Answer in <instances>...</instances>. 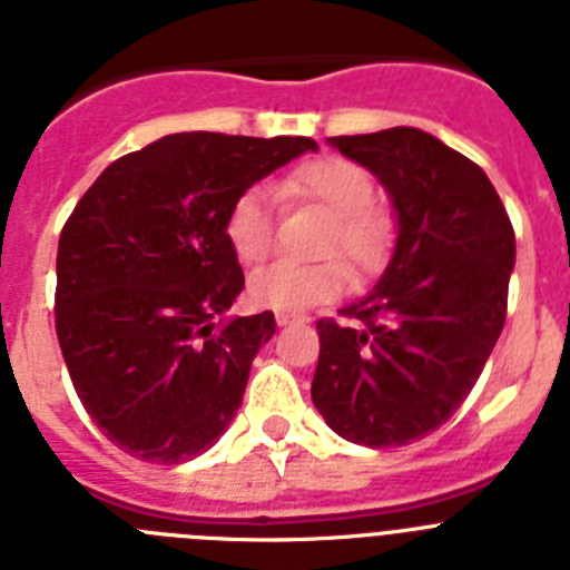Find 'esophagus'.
<instances>
[{
    "mask_svg": "<svg viewBox=\"0 0 570 570\" xmlns=\"http://www.w3.org/2000/svg\"><path fill=\"white\" fill-rule=\"evenodd\" d=\"M291 322H294V316L291 314H276V325H279V328H285V325H291Z\"/></svg>",
    "mask_w": 570,
    "mask_h": 570,
    "instance_id": "1",
    "label": "esophagus"
}]
</instances>
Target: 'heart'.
<instances>
[{
  "instance_id": "heart-1",
  "label": "heart",
  "mask_w": 570,
  "mask_h": 570,
  "mask_svg": "<svg viewBox=\"0 0 570 570\" xmlns=\"http://www.w3.org/2000/svg\"><path fill=\"white\" fill-rule=\"evenodd\" d=\"M288 203L311 205L328 216L320 254H340L356 276L382 268L394 242V223L385 210L374 208V179L365 168L342 156H322L291 170L279 185ZM225 236L236 259L259 265L274 250V208L265 188L242 190L225 216ZM347 274L336 259L274 262L256 271L248 282V296L256 308L276 314H302L322 302L342 296Z\"/></svg>"
}]
</instances>
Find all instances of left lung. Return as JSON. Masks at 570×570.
I'll use <instances>...</instances> for the list:
<instances>
[{"label":"left lung","mask_w":570,"mask_h":570,"mask_svg":"<svg viewBox=\"0 0 570 570\" xmlns=\"http://www.w3.org/2000/svg\"><path fill=\"white\" fill-rule=\"evenodd\" d=\"M380 179L396 216L374 291L322 320L311 400L342 440L396 448L454 416L500 340L517 259L511 219L480 165L420 128L328 139Z\"/></svg>","instance_id":"obj_1"}]
</instances>
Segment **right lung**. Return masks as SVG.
<instances>
[{"label":"right lung","mask_w":570,"mask_h":570,"mask_svg":"<svg viewBox=\"0 0 570 570\" xmlns=\"http://www.w3.org/2000/svg\"><path fill=\"white\" fill-rule=\"evenodd\" d=\"M308 150V136H163L108 165L65 223L59 347L85 411L125 454L188 462L234 422L276 320L228 316L245 274L225 216Z\"/></svg>","instance_id":"right-lung-1"}]
</instances>
